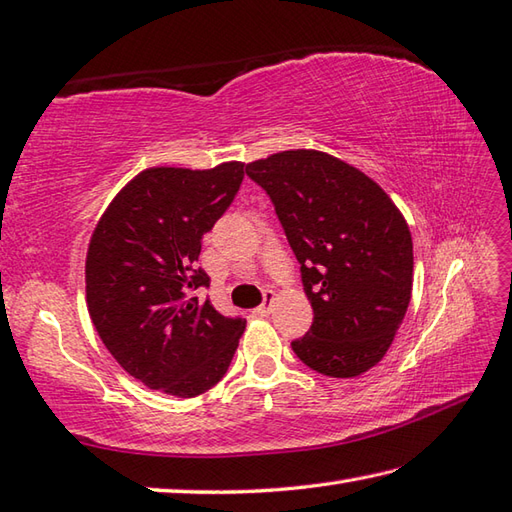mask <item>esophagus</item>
<instances>
[{"instance_id":"obj_1","label":"esophagus","mask_w":512,"mask_h":512,"mask_svg":"<svg viewBox=\"0 0 512 512\" xmlns=\"http://www.w3.org/2000/svg\"><path fill=\"white\" fill-rule=\"evenodd\" d=\"M266 302L262 304V306H257L255 310H253V315H257V317H266V315H270V308H273V302H275V293L273 290H266Z\"/></svg>"}]
</instances>
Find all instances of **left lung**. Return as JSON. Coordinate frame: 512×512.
<instances>
[{
    "label": "left lung",
    "instance_id": "1",
    "mask_svg": "<svg viewBox=\"0 0 512 512\" xmlns=\"http://www.w3.org/2000/svg\"><path fill=\"white\" fill-rule=\"evenodd\" d=\"M275 206L313 326L295 339L302 362L357 377L393 344L413 290V239L390 197L362 170L319 150H284L246 166Z\"/></svg>",
    "mask_w": 512,
    "mask_h": 512
}]
</instances>
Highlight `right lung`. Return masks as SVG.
I'll return each mask as SVG.
<instances>
[{
  "label": "right lung",
  "mask_w": 512,
  "mask_h": 512,
  "mask_svg": "<svg viewBox=\"0 0 512 512\" xmlns=\"http://www.w3.org/2000/svg\"><path fill=\"white\" fill-rule=\"evenodd\" d=\"M244 164L148 168L99 219L86 255L88 313L110 355L144 386L195 397L226 375L246 322L195 290L202 239L233 204Z\"/></svg>",
  "instance_id": "obj_1"
}]
</instances>
